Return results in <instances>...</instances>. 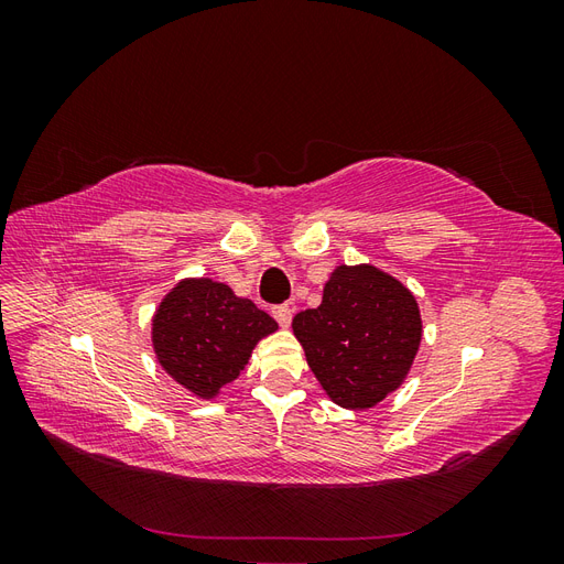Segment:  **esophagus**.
<instances>
[{
	"label": "esophagus",
	"mask_w": 564,
	"mask_h": 564,
	"mask_svg": "<svg viewBox=\"0 0 564 564\" xmlns=\"http://www.w3.org/2000/svg\"><path fill=\"white\" fill-rule=\"evenodd\" d=\"M292 315L294 311L289 308V305H275V308H272V317L280 322V327H289V324H292Z\"/></svg>",
	"instance_id": "esophagus-1"
}]
</instances>
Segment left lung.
<instances>
[{
    "mask_svg": "<svg viewBox=\"0 0 564 564\" xmlns=\"http://www.w3.org/2000/svg\"><path fill=\"white\" fill-rule=\"evenodd\" d=\"M294 336L327 398L344 409H371L412 371L423 322L416 296L390 272L340 263L322 303L294 317Z\"/></svg>",
    "mask_w": 564,
    "mask_h": 564,
    "instance_id": "1",
    "label": "left lung"
}]
</instances>
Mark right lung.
<instances>
[{
	"label": "right lung",
	"mask_w": 564,
	"mask_h": 564,
	"mask_svg": "<svg viewBox=\"0 0 564 564\" xmlns=\"http://www.w3.org/2000/svg\"><path fill=\"white\" fill-rule=\"evenodd\" d=\"M275 332L278 322L230 284L183 278L155 308L150 340L166 377L209 402L240 377L259 340Z\"/></svg>",
	"instance_id": "1"
}]
</instances>
